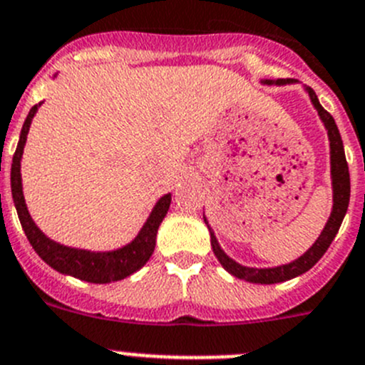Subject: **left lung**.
Segmentation results:
<instances>
[{"label": "left lung", "instance_id": "8db88e82", "mask_svg": "<svg viewBox=\"0 0 365 365\" xmlns=\"http://www.w3.org/2000/svg\"><path fill=\"white\" fill-rule=\"evenodd\" d=\"M263 86H290L297 84V81H290V78H279V81H262ZM304 93L310 98L312 106L317 110L319 120L324 125L326 133H328V141H329V179H331V193H333V206L331 213H329L328 222L322 227L321 235L317 237V240L312 244V247L308 249L304 255H301L299 258H296L294 262L284 263V265L277 267H247L238 263L237 259H232L231 256L225 255L224 249L218 244L217 237H215V231L211 229L210 222H207L206 215H204V222H206L207 229H210V238H211V247H213L215 256L220 262V265L227 270L231 276L238 277V279L249 281V283H258V284H274V283H283V281H289L292 277L301 276L307 270H310L319 259L322 258V255L326 252V249L329 247V244L333 242V238L336 237L339 227H341L342 220L346 217V211H348L349 204V192H351V185H349V170L348 163H346L344 155V145H342V138L339 128H336L335 120L331 118V114L324 109V107L319 103L317 95L312 88L303 86Z\"/></svg>", "mask_w": 365, "mask_h": 365}]
</instances>
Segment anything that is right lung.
Wrapping results in <instances>:
<instances>
[{
	"instance_id": "obj_1",
	"label": "right lung",
	"mask_w": 365,
	"mask_h": 365,
	"mask_svg": "<svg viewBox=\"0 0 365 365\" xmlns=\"http://www.w3.org/2000/svg\"><path fill=\"white\" fill-rule=\"evenodd\" d=\"M41 106H43V102L34 106L26 120H24L19 134V143H17L16 154L12 158V168H10L14 206H16L17 217H19L21 225H23L24 235L32 244V247L36 249L37 255L41 256V259L46 262L57 272L88 281V283L100 284L125 279L127 276L140 270L150 259L152 252L155 249L158 229L161 225L163 218L168 213L170 202H172V193H165L163 197H159V200L154 204L150 215L147 217L145 224L141 225L136 237L128 244L113 249V251H89V249L68 247V245L51 240L34 222L32 215L26 207V202H24L23 179H21V159H23L26 136H29L34 116H36Z\"/></svg>"
}]
</instances>
